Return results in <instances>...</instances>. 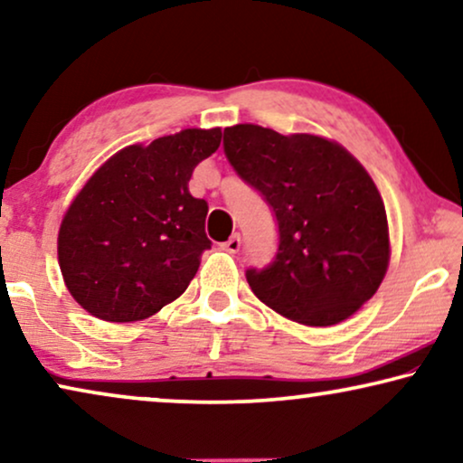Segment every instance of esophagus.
Here are the masks:
<instances>
[{
  "mask_svg": "<svg viewBox=\"0 0 463 463\" xmlns=\"http://www.w3.org/2000/svg\"><path fill=\"white\" fill-rule=\"evenodd\" d=\"M240 246H242V240H240L238 233H233V236L227 240V242L221 244V249L227 250V252H238Z\"/></svg>",
  "mask_w": 463,
  "mask_h": 463,
  "instance_id": "obj_1",
  "label": "esophagus"
}]
</instances>
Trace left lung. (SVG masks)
<instances>
[{"mask_svg": "<svg viewBox=\"0 0 463 463\" xmlns=\"http://www.w3.org/2000/svg\"><path fill=\"white\" fill-rule=\"evenodd\" d=\"M223 149L278 221L274 261L246 269L252 293L307 326L358 312L390 263L385 206L363 164L328 138L284 137L257 124L225 128Z\"/></svg>", "mask_w": 463, "mask_h": 463, "instance_id": "obj_1", "label": "left lung"}]
</instances>
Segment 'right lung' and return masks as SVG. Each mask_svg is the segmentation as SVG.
Returning a JSON list of instances; mask_svg holds the SVG:
<instances>
[{"label": "right lung", "mask_w": 463, "mask_h": 463, "mask_svg": "<svg viewBox=\"0 0 463 463\" xmlns=\"http://www.w3.org/2000/svg\"><path fill=\"white\" fill-rule=\"evenodd\" d=\"M221 145V128H187L130 145L94 173L59 230V265L88 314L135 322L185 293L211 249L206 200L189 179Z\"/></svg>", "instance_id": "obj_1"}]
</instances>
